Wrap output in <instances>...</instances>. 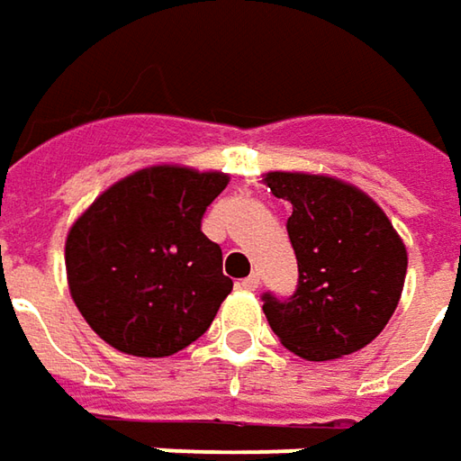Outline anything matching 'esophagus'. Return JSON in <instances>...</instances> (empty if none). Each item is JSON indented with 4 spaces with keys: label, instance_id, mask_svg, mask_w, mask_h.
Instances as JSON below:
<instances>
[{
    "label": "esophagus",
    "instance_id": "1",
    "mask_svg": "<svg viewBox=\"0 0 461 461\" xmlns=\"http://www.w3.org/2000/svg\"><path fill=\"white\" fill-rule=\"evenodd\" d=\"M258 285H261V279H258V275H249L246 279H240L239 287L240 290H249V293H254V290H258Z\"/></svg>",
    "mask_w": 461,
    "mask_h": 461
}]
</instances>
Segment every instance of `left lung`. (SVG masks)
<instances>
[{"label":"left lung","instance_id":"left-lung-1","mask_svg":"<svg viewBox=\"0 0 461 461\" xmlns=\"http://www.w3.org/2000/svg\"><path fill=\"white\" fill-rule=\"evenodd\" d=\"M275 197L293 204L287 236L297 257L290 297L264 293L279 341L310 362L354 354L398 308L408 254L393 222L357 186L330 176L269 171Z\"/></svg>","mask_w":461,"mask_h":461}]
</instances>
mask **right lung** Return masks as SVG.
Instances as JSON below:
<instances>
[{"mask_svg": "<svg viewBox=\"0 0 461 461\" xmlns=\"http://www.w3.org/2000/svg\"><path fill=\"white\" fill-rule=\"evenodd\" d=\"M221 171L140 168L102 192L66 239L68 290L99 339L133 357H171L210 328L233 290L204 210Z\"/></svg>", "mask_w": 461, "mask_h": 461, "instance_id": "1", "label": "right lung"}]
</instances>
